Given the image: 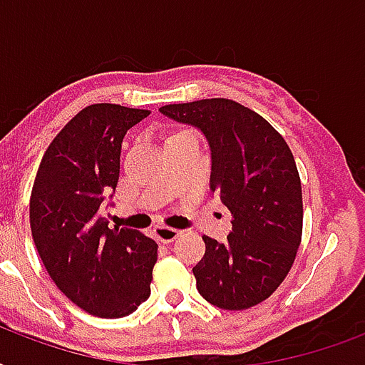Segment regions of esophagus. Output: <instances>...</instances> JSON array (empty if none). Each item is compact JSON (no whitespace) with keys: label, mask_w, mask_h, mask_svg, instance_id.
<instances>
[{"label":"esophagus","mask_w":365,"mask_h":365,"mask_svg":"<svg viewBox=\"0 0 365 365\" xmlns=\"http://www.w3.org/2000/svg\"><path fill=\"white\" fill-rule=\"evenodd\" d=\"M155 237L160 240V242H174V240L182 235L180 229H172V227H166V225H159V227H155Z\"/></svg>","instance_id":"obj_1"}]
</instances>
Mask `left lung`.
I'll use <instances>...</instances> for the list:
<instances>
[{"label":"left lung","mask_w":365,"mask_h":365,"mask_svg":"<svg viewBox=\"0 0 365 365\" xmlns=\"http://www.w3.org/2000/svg\"><path fill=\"white\" fill-rule=\"evenodd\" d=\"M160 113L202 130L212 151L210 187L231 212L227 242L202 237L193 267L208 303L242 311L274 294L303 235V195L288 143L259 113L227 98L168 104Z\"/></svg>","instance_id":"1"}]
</instances>
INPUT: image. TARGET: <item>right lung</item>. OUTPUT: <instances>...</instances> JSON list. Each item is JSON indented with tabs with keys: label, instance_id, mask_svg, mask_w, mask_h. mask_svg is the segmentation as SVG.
Returning a JSON list of instances; mask_svg holds the SVG:
<instances>
[{
	"label": "right lung",
	"instance_id": "obj_1",
	"mask_svg": "<svg viewBox=\"0 0 365 365\" xmlns=\"http://www.w3.org/2000/svg\"><path fill=\"white\" fill-rule=\"evenodd\" d=\"M148 110L93 104L54 136L37 168L30 227L58 289L100 318L128 317L151 294L157 242L136 229L108 227L126 130Z\"/></svg>",
	"mask_w": 365,
	"mask_h": 365
}]
</instances>
